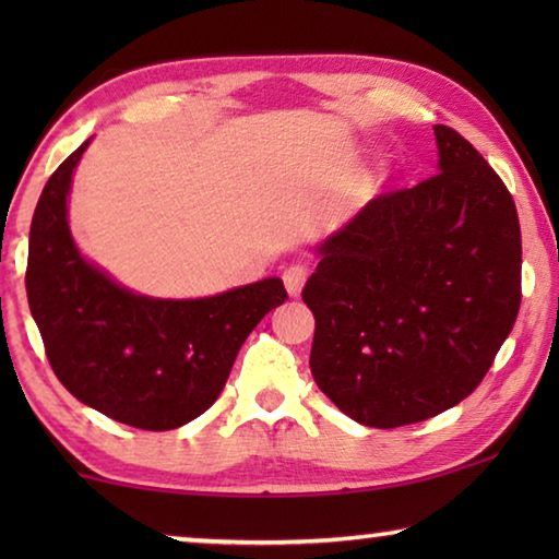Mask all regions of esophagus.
Returning <instances> with one entry per match:
<instances>
[{
	"label": "esophagus",
	"mask_w": 559,
	"mask_h": 559,
	"mask_svg": "<svg viewBox=\"0 0 559 559\" xmlns=\"http://www.w3.org/2000/svg\"><path fill=\"white\" fill-rule=\"evenodd\" d=\"M308 278V269L300 266V263H296V266H288L286 271H283V283H286V290L290 298H298L300 290H302V283H306Z\"/></svg>",
	"instance_id": "obj_1"
}]
</instances>
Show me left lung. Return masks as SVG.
Listing matches in <instances>:
<instances>
[{"label":"left lung","instance_id":"left-lung-1","mask_svg":"<svg viewBox=\"0 0 559 559\" xmlns=\"http://www.w3.org/2000/svg\"><path fill=\"white\" fill-rule=\"evenodd\" d=\"M433 135L439 173L325 236L302 288L316 316L310 372L340 412L374 429L466 400L520 308L513 197L456 130Z\"/></svg>","mask_w":559,"mask_h":559}]
</instances>
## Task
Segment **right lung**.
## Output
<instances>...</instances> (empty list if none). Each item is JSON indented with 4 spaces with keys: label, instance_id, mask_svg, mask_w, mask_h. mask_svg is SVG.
Wrapping results in <instances>:
<instances>
[{
    "label": "right lung",
    "instance_id": "add662e5",
    "mask_svg": "<svg viewBox=\"0 0 559 559\" xmlns=\"http://www.w3.org/2000/svg\"><path fill=\"white\" fill-rule=\"evenodd\" d=\"M91 140L63 159L36 204L26 263L34 323L75 400L128 427H185L216 402L243 340L286 288L273 276L206 298H155L83 257L69 197Z\"/></svg>",
    "mask_w": 559,
    "mask_h": 559
}]
</instances>
